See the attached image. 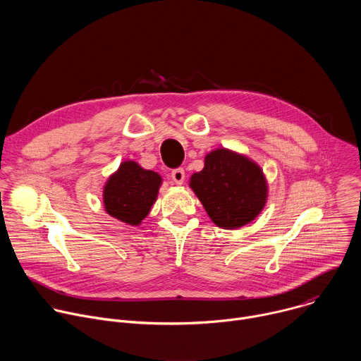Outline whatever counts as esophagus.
<instances>
[{
	"label": "esophagus",
	"instance_id": "34e87169",
	"mask_svg": "<svg viewBox=\"0 0 361 361\" xmlns=\"http://www.w3.org/2000/svg\"><path fill=\"white\" fill-rule=\"evenodd\" d=\"M171 178H173V181H174L176 184L181 185V184L184 183V178H185L184 170H183V169H176V170H173V171H171Z\"/></svg>",
	"mask_w": 361,
	"mask_h": 361
}]
</instances>
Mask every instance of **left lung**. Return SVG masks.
I'll return each instance as SVG.
<instances>
[{
	"label": "left lung",
	"instance_id": "1",
	"mask_svg": "<svg viewBox=\"0 0 361 361\" xmlns=\"http://www.w3.org/2000/svg\"><path fill=\"white\" fill-rule=\"evenodd\" d=\"M190 188L212 221L234 230L251 223L267 202V180L255 161L228 148L210 151L204 169L190 177Z\"/></svg>",
	"mask_w": 361,
	"mask_h": 361
}]
</instances>
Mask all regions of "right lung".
I'll return each mask as SVG.
<instances>
[{"label":"right lung","instance_id":"obj_1","mask_svg":"<svg viewBox=\"0 0 361 361\" xmlns=\"http://www.w3.org/2000/svg\"><path fill=\"white\" fill-rule=\"evenodd\" d=\"M163 178L138 163L123 161L102 190L106 213L128 226H140L156 202Z\"/></svg>","mask_w":361,"mask_h":361}]
</instances>
